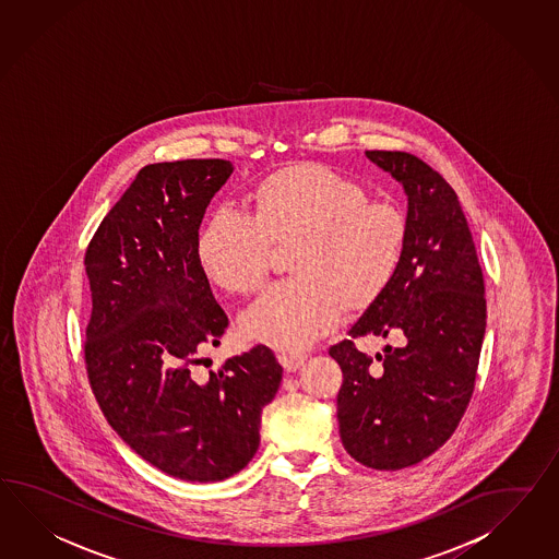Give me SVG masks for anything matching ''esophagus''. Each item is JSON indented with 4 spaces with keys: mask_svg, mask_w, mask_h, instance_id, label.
I'll use <instances>...</instances> for the list:
<instances>
[{
    "mask_svg": "<svg viewBox=\"0 0 559 559\" xmlns=\"http://www.w3.org/2000/svg\"><path fill=\"white\" fill-rule=\"evenodd\" d=\"M276 359H278V364L286 371H297L307 361V354H286V352H281V354L276 355Z\"/></svg>",
    "mask_w": 559,
    "mask_h": 559,
    "instance_id": "34e87169",
    "label": "esophagus"
}]
</instances>
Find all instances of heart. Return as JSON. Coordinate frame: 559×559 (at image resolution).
Wrapping results in <instances>:
<instances>
[{"label":"heart","instance_id":"b5f03b06","mask_svg":"<svg viewBox=\"0 0 559 559\" xmlns=\"http://www.w3.org/2000/svg\"><path fill=\"white\" fill-rule=\"evenodd\" d=\"M250 205V216L216 210L195 242L207 281L231 295L257 293L269 276L271 246L293 242L295 276L269 288L242 317L250 340L295 354L335 328L347 307L368 309L394 283L408 219L328 165L274 171L257 183Z\"/></svg>","mask_w":559,"mask_h":559}]
</instances>
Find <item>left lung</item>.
I'll return each mask as SVG.
<instances>
[{"label": "left lung", "instance_id": "obj_1", "mask_svg": "<svg viewBox=\"0 0 559 559\" xmlns=\"http://www.w3.org/2000/svg\"><path fill=\"white\" fill-rule=\"evenodd\" d=\"M408 195V240L394 283L329 349L343 371L341 442L357 463L400 471L440 449L463 418L487 328L485 281L459 198L420 157L366 151ZM389 336L380 370L353 340Z\"/></svg>", "mask_w": 559, "mask_h": 559}]
</instances>
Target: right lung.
<instances>
[{"mask_svg": "<svg viewBox=\"0 0 559 559\" xmlns=\"http://www.w3.org/2000/svg\"><path fill=\"white\" fill-rule=\"evenodd\" d=\"M231 171L226 159L145 165L84 254L93 297L84 364L96 402L141 459L191 483L224 480L252 461L260 414L283 380L266 345L191 376L228 329L195 242Z\"/></svg>", "mask_w": 559, "mask_h": 559, "instance_id": "right-lung-1", "label": "right lung"}]
</instances>
